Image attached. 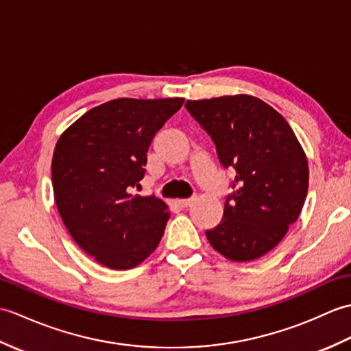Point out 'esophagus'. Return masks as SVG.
<instances>
[{"label":"esophagus","mask_w":351,"mask_h":351,"mask_svg":"<svg viewBox=\"0 0 351 351\" xmlns=\"http://www.w3.org/2000/svg\"><path fill=\"white\" fill-rule=\"evenodd\" d=\"M193 200H195L193 197H191V199H181V200H176V204L180 205L181 208H187V206H190V205H191Z\"/></svg>","instance_id":"34e87169"}]
</instances>
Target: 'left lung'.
I'll return each mask as SVG.
<instances>
[{
  "label": "left lung",
  "instance_id": "left-lung-1",
  "mask_svg": "<svg viewBox=\"0 0 351 351\" xmlns=\"http://www.w3.org/2000/svg\"><path fill=\"white\" fill-rule=\"evenodd\" d=\"M220 164L234 176L223 219L206 238L223 256L245 263L270 252L299 219L308 195V160L278 111L250 95L187 101Z\"/></svg>",
  "mask_w": 351,
  "mask_h": 351
}]
</instances>
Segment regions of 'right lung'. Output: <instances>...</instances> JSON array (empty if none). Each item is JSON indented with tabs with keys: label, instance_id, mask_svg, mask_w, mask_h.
I'll return each instance as SVG.
<instances>
[{
	"label": "right lung",
	"instance_id": "right-lung-1",
	"mask_svg": "<svg viewBox=\"0 0 351 351\" xmlns=\"http://www.w3.org/2000/svg\"><path fill=\"white\" fill-rule=\"evenodd\" d=\"M182 98H119L88 110L58 138L52 155L57 210L87 255L113 270L138 265L156 249L170 217L155 196H132L147 149Z\"/></svg>",
	"mask_w": 351,
	"mask_h": 351
}]
</instances>
